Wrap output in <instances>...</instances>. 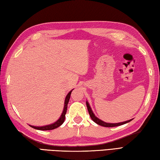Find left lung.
Returning a JSON list of instances; mask_svg holds the SVG:
<instances>
[{
  "instance_id": "1",
  "label": "left lung",
  "mask_w": 160,
  "mask_h": 160,
  "mask_svg": "<svg viewBox=\"0 0 160 160\" xmlns=\"http://www.w3.org/2000/svg\"><path fill=\"white\" fill-rule=\"evenodd\" d=\"M86 106H87V108L88 110V112H89V115L91 117V119H92L93 121L95 122L97 124H99L102 126H104V127H115V126H121L123 124H125L126 123H128L130 121H132V119H130L128 120V121L126 122H120V123H106L105 122H103L102 120L99 119V118H97V117L94 115V114L93 113L92 109H91V108L89 105V103L88 102H86Z\"/></svg>"
}]
</instances>
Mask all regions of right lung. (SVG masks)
<instances>
[{"instance_id":"add662e5","label":"right lung","mask_w":160,"mask_h":160,"mask_svg":"<svg viewBox=\"0 0 160 160\" xmlns=\"http://www.w3.org/2000/svg\"><path fill=\"white\" fill-rule=\"evenodd\" d=\"M72 91V90L70 91V92H68V94H67V96L66 97V99H65L64 108H63V112H62L60 118L58 119L56 122L52 123V124L44 126H34L30 125L32 127V128H33L34 129H37V130H53V129L57 128H58V127H59L61 125L63 124V123L65 121V118H66V112H67L68 104V102H69Z\"/></svg>"}]
</instances>
